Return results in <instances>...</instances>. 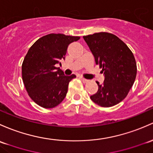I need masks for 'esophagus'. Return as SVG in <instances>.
Returning <instances> with one entry per match:
<instances>
[{
  "label": "esophagus",
  "mask_w": 153,
  "mask_h": 153,
  "mask_svg": "<svg viewBox=\"0 0 153 153\" xmlns=\"http://www.w3.org/2000/svg\"><path fill=\"white\" fill-rule=\"evenodd\" d=\"M81 81L83 82V83H88V82H89V80L86 79V78H83V77H81Z\"/></svg>",
  "instance_id": "34e87169"
}]
</instances>
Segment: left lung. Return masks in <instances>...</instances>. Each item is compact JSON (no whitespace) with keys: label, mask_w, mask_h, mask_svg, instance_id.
<instances>
[{"label":"left lung","mask_w":153,"mask_h":153,"mask_svg":"<svg viewBox=\"0 0 153 153\" xmlns=\"http://www.w3.org/2000/svg\"><path fill=\"white\" fill-rule=\"evenodd\" d=\"M94 61L100 64L104 82L98 81L97 93L90 98L102 107L118 104L128 95L136 79L137 68L129 48L112 33L100 32L83 36Z\"/></svg>","instance_id":"obj_1"}]
</instances>
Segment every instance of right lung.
Segmentation results:
<instances>
[{
    "label": "right lung",
    "mask_w": 153,
    "mask_h": 153,
    "mask_svg": "<svg viewBox=\"0 0 153 153\" xmlns=\"http://www.w3.org/2000/svg\"><path fill=\"white\" fill-rule=\"evenodd\" d=\"M79 36L51 33L39 39L30 48L22 65L24 85L30 97L41 107L51 108L66 97L68 85L75 75H64L55 67L65 59L67 48Z\"/></svg>",
    "instance_id": "obj_1"
}]
</instances>
